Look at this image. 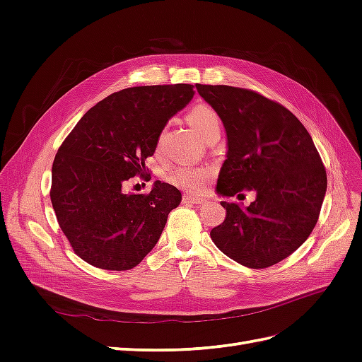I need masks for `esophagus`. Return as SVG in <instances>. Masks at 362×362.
Instances as JSON below:
<instances>
[{"label":"esophagus","instance_id":"esophagus-1","mask_svg":"<svg viewBox=\"0 0 362 362\" xmlns=\"http://www.w3.org/2000/svg\"><path fill=\"white\" fill-rule=\"evenodd\" d=\"M182 202H185V204H204V202H206V199L198 198V196H192L189 193H184L182 194Z\"/></svg>","mask_w":362,"mask_h":362}]
</instances>
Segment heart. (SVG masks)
<instances>
[{
    "label": "heart",
    "mask_w": 362,
    "mask_h": 362,
    "mask_svg": "<svg viewBox=\"0 0 362 362\" xmlns=\"http://www.w3.org/2000/svg\"><path fill=\"white\" fill-rule=\"evenodd\" d=\"M187 122L202 139H206L213 133H218L221 120L213 107L206 104H196L187 113ZM161 137L158 139V146ZM208 169L199 166H178L168 173V181L180 189L196 193L204 189L208 178Z\"/></svg>",
    "instance_id": "1"
}]
</instances>
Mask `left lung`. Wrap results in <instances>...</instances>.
Segmentation results:
<instances>
[{"mask_svg": "<svg viewBox=\"0 0 362 362\" xmlns=\"http://www.w3.org/2000/svg\"><path fill=\"white\" fill-rule=\"evenodd\" d=\"M226 129L228 152L217 193L254 192L249 206L221 202L223 223L211 240L225 255L250 269H266L291 255L319 221L326 170L308 131L288 108L258 92L196 84Z\"/></svg>", "mask_w": 362, "mask_h": 362, "instance_id": "1", "label": "left lung"}]
</instances>
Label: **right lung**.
<instances>
[{
    "label": "right lung",
    "instance_id": "obj_1",
    "mask_svg": "<svg viewBox=\"0 0 362 362\" xmlns=\"http://www.w3.org/2000/svg\"><path fill=\"white\" fill-rule=\"evenodd\" d=\"M194 95L192 84L139 86L112 93L87 112L52 163L51 202L74 252L104 270L136 267L158 242L181 192L157 181L148 193H125L163 128Z\"/></svg>",
    "mask_w": 362,
    "mask_h": 362
}]
</instances>
